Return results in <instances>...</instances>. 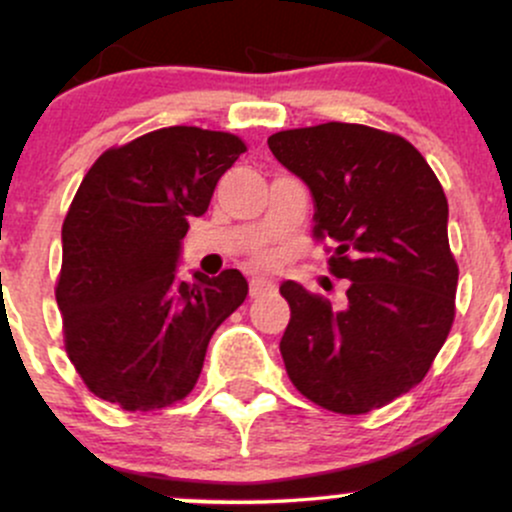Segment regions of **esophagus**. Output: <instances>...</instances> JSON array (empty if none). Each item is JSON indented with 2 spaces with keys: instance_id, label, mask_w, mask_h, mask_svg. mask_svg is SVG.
Returning <instances> with one entry per match:
<instances>
[{
  "instance_id": "34e87169",
  "label": "esophagus",
  "mask_w": 512,
  "mask_h": 512,
  "mask_svg": "<svg viewBox=\"0 0 512 512\" xmlns=\"http://www.w3.org/2000/svg\"><path fill=\"white\" fill-rule=\"evenodd\" d=\"M274 291V281L267 279V276H252L250 281V296H264V293H272Z\"/></svg>"
}]
</instances>
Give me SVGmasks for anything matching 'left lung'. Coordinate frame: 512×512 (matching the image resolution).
<instances>
[{
    "label": "left lung",
    "instance_id": "1",
    "mask_svg": "<svg viewBox=\"0 0 512 512\" xmlns=\"http://www.w3.org/2000/svg\"><path fill=\"white\" fill-rule=\"evenodd\" d=\"M315 199V240L349 279L344 308L281 284L291 322L286 373L303 397L337 414H368L426 378L455 320L457 269L448 199L426 158L399 134L325 122L267 139Z\"/></svg>",
    "mask_w": 512,
    "mask_h": 512
}]
</instances>
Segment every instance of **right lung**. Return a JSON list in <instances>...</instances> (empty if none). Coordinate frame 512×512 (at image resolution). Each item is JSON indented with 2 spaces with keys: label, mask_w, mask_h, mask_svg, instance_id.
<instances>
[{
  "label": "right lung",
  "mask_w": 512,
  "mask_h": 512,
  "mask_svg": "<svg viewBox=\"0 0 512 512\" xmlns=\"http://www.w3.org/2000/svg\"><path fill=\"white\" fill-rule=\"evenodd\" d=\"M248 146L236 134L163 127L103 151L62 223L55 296L64 349L84 385L125 411L180 402L211 334L248 296L238 269L175 279L192 216Z\"/></svg>",
  "instance_id": "1"
}]
</instances>
